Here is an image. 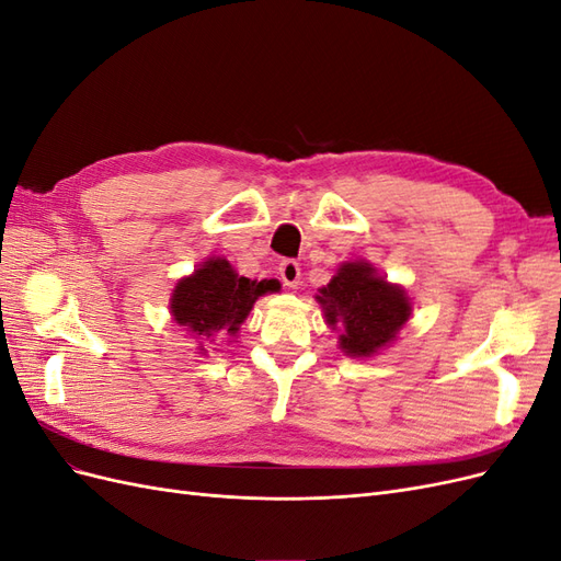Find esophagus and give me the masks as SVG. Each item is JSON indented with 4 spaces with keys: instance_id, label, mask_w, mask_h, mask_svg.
<instances>
[{
    "instance_id": "esophagus-1",
    "label": "esophagus",
    "mask_w": 561,
    "mask_h": 561,
    "mask_svg": "<svg viewBox=\"0 0 561 561\" xmlns=\"http://www.w3.org/2000/svg\"><path fill=\"white\" fill-rule=\"evenodd\" d=\"M278 274H280V280L287 287H297L299 278H301V268H299V264L295 260H283L280 266H278Z\"/></svg>"
}]
</instances>
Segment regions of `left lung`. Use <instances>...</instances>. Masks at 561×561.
Instances as JSON below:
<instances>
[{"mask_svg":"<svg viewBox=\"0 0 561 561\" xmlns=\"http://www.w3.org/2000/svg\"><path fill=\"white\" fill-rule=\"evenodd\" d=\"M328 325L342 328L339 346L351 358H369L396 342L412 316L404 287L388 283L369 262H344L316 295Z\"/></svg>","mask_w":561,"mask_h":561,"instance_id":"obj_1","label":"left lung"}]
</instances>
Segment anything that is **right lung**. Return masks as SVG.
<instances>
[{
    "instance_id": "add662e5",
    "label": "right lung",
    "mask_w": 561,
    "mask_h": 561,
    "mask_svg": "<svg viewBox=\"0 0 561 561\" xmlns=\"http://www.w3.org/2000/svg\"><path fill=\"white\" fill-rule=\"evenodd\" d=\"M276 290H280L278 280H250L236 274L227 260L210 257L192 276L178 280L171 313L178 325L196 336H236L254 301Z\"/></svg>"
}]
</instances>
